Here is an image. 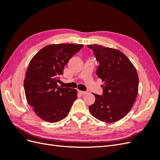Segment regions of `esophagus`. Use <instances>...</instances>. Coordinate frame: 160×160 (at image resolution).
Returning <instances> with one entry per match:
<instances>
[{
    "label": "esophagus",
    "instance_id": "1",
    "mask_svg": "<svg viewBox=\"0 0 160 160\" xmlns=\"http://www.w3.org/2000/svg\"><path fill=\"white\" fill-rule=\"evenodd\" d=\"M78 93H80V94H81V95H85V94L88 93V92H87V91H80V90H79V91H78Z\"/></svg>",
    "mask_w": 160,
    "mask_h": 160
}]
</instances>
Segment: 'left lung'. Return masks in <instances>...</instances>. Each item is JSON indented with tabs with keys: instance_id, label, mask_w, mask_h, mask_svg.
<instances>
[{
	"instance_id": "obj_1",
	"label": "left lung",
	"mask_w": 160,
	"mask_h": 160,
	"mask_svg": "<svg viewBox=\"0 0 160 160\" xmlns=\"http://www.w3.org/2000/svg\"><path fill=\"white\" fill-rule=\"evenodd\" d=\"M99 65L97 75L104 84L103 95L94 94L95 103L89 108L101 122H115L132 109L136 99L139 78L136 69L122 52L99 45H88Z\"/></svg>"
}]
</instances>
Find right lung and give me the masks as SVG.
<instances>
[{"label":"right lung","instance_id":"add662e5","mask_svg":"<svg viewBox=\"0 0 160 160\" xmlns=\"http://www.w3.org/2000/svg\"><path fill=\"white\" fill-rule=\"evenodd\" d=\"M83 45L57 44L43 47L32 57L24 80L26 98L36 114L55 123L69 113L77 98L75 89L59 87V76L69 59Z\"/></svg>","mask_w":160,"mask_h":160}]
</instances>
